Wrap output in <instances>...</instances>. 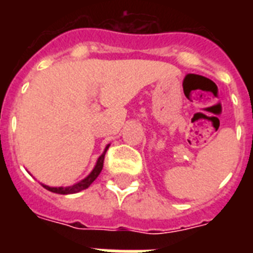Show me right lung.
<instances>
[{"label": "right lung", "instance_id": "1", "mask_svg": "<svg viewBox=\"0 0 253 253\" xmlns=\"http://www.w3.org/2000/svg\"><path fill=\"white\" fill-rule=\"evenodd\" d=\"M107 148H109V146L106 147L105 152H103V154L98 158V160H97V164H95L94 169L91 170L90 174H89L86 178H84L83 181H80V182H77L76 185H73V186H68V188H49V186H45V185H43V188H45L47 190H49V192L57 193V194H73V193H79V192H81V190H84V189L89 188V186L91 185V182H93V181H94L95 178L98 177V174L101 173V170H102L103 160H105V154H106Z\"/></svg>", "mask_w": 253, "mask_h": 253}]
</instances>
